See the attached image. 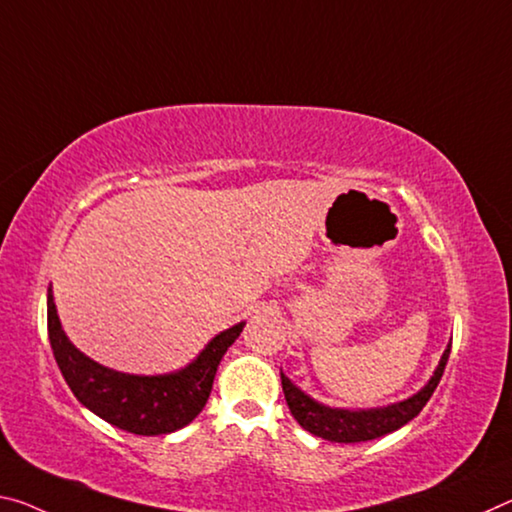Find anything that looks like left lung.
<instances>
[{
  "label": "left lung",
  "mask_w": 512,
  "mask_h": 512,
  "mask_svg": "<svg viewBox=\"0 0 512 512\" xmlns=\"http://www.w3.org/2000/svg\"><path fill=\"white\" fill-rule=\"evenodd\" d=\"M451 344L446 346L440 364H437L431 380L419 389L417 394H412L410 399L385 405V408H369V410H344V408H328L319 401H314L305 392L291 383V380L280 371L282 378V392H285L287 405L291 415L298 421L305 431H310L316 437L330 442H367L383 437L392 431H399L401 426L408 424L410 419H415L424 405L431 399L437 383H440L446 360H449Z\"/></svg>",
  "instance_id": "8db88e82"
}]
</instances>
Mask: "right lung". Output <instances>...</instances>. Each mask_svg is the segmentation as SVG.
Listing matches in <instances>:
<instances>
[{
	"label": "right lung",
	"instance_id": "1",
	"mask_svg": "<svg viewBox=\"0 0 512 512\" xmlns=\"http://www.w3.org/2000/svg\"><path fill=\"white\" fill-rule=\"evenodd\" d=\"M246 323L223 330L184 369L161 376H134L102 367L70 342L56 314L52 289H47V332L54 360L81 405L134 435H166L196 419L212 392L214 376L227 348Z\"/></svg>",
	"mask_w": 512,
	"mask_h": 512
}]
</instances>
